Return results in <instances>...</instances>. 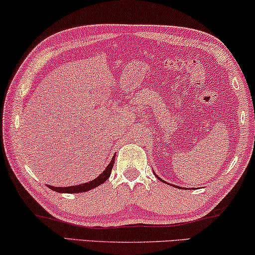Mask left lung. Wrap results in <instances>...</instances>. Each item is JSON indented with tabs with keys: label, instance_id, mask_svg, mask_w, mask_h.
I'll return each mask as SVG.
<instances>
[{
	"label": "left lung",
	"instance_id": "left-lung-1",
	"mask_svg": "<svg viewBox=\"0 0 255 255\" xmlns=\"http://www.w3.org/2000/svg\"><path fill=\"white\" fill-rule=\"evenodd\" d=\"M159 180H162V179H159ZM162 181H163V180H162Z\"/></svg>",
	"mask_w": 255,
	"mask_h": 255
}]
</instances>
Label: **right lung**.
Masks as SVG:
<instances>
[{
	"mask_svg": "<svg viewBox=\"0 0 255 255\" xmlns=\"http://www.w3.org/2000/svg\"><path fill=\"white\" fill-rule=\"evenodd\" d=\"M114 159H116V156L113 157L112 160H111V163L107 165L106 170L104 171L103 173L99 175V177H97L95 180L88 182V184L70 186V187H54V186H48V187L51 188L52 191H55V192H59V193H82V192L90 191V189L97 187V186L104 184V182H105L107 179L110 178L111 172H112V167L114 165Z\"/></svg>",
	"mask_w": 255,
	"mask_h": 255,
	"instance_id": "obj_1",
	"label": "right lung"
}]
</instances>
